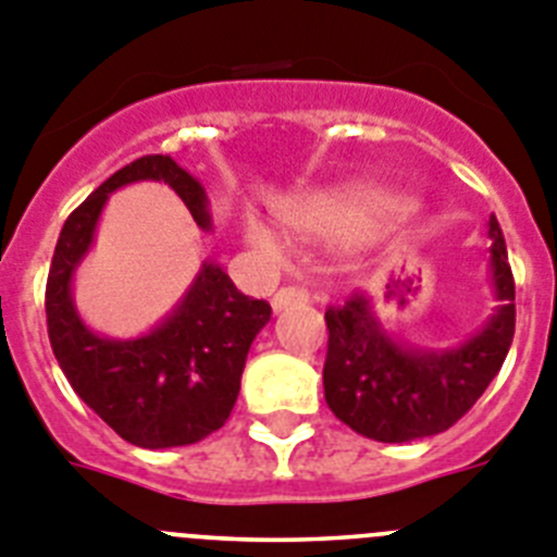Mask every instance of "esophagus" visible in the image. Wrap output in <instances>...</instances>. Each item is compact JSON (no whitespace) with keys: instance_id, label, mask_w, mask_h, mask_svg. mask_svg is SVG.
Segmentation results:
<instances>
[{"instance_id":"34e87169","label":"esophagus","mask_w":557,"mask_h":557,"mask_svg":"<svg viewBox=\"0 0 557 557\" xmlns=\"http://www.w3.org/2000/svg\"><path fill=\"white\" fill-rule=\"evenodd\" d=\"M309 293L304 287H282L278 293L273 295V309L275 312H284L287 307H295V304H307Z\"/></svg>"}]
</instances>
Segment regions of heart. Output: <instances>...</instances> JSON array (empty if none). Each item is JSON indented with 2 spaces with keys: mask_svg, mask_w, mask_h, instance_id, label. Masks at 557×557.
Instances as JSON below:
<instances>
[{
  "mask_svg": "<svg viewBox=\"0 0 557 557\" xmlns=\"http://www.w3.org/2000/svg\"><path fill=\"white\" fill-rule=\"evenodd\" d=\"M401 211L405 203L382 191H318L284 206L282 218L287 228L304 239H343L362 234L379 220L396 218ZM248 243L273 262H282L289 253L287 239L264 223L248 225Z\"/></svg>",
  "mask_w": 557,
  "mask_h": 557,
  "instance_id": "heart-1",
  "label": "heart"
}]
</instances>
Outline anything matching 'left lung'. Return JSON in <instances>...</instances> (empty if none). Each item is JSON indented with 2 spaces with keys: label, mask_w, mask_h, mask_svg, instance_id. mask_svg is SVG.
<instances>
[{
  "label": "left lung",
  "mask_w": 557,
  "mask_h": 557,
  "mask_svg": "<svg viewBox=\"0 0 557 557\" xmlns=\"http://www.w3.org/2000/svg\"><path fill=\"white\" fill-rule=\"evenodd\" d=\"M491 234V282L499 307L462 346L426 351L391 337L366 295L326 309L323 366L326 405L343 424L382 444H405L446 432L474 407L508 357L516 329V284L496 218Z\"/></svg>",
  "instance_id": "left-lung-1"
}]
</instances>
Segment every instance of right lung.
<instances>
[{
	"mask_svg": "<svg viewBox=\"0 0 557 557\" xmlns=\"http://www.w3.org/2000/svg\"><path fill=\"white\" fill-rule=\"evenodd\" d=\"M136 181H161L209 228L198 178L170 156H141L116 170L63 223L47 278V332L69 385L127 444L141 449L198 444L228 421L245 357L270 321V304L234 287L220 264L203 262L181 304L150 334H95L72 301V275L95 239L108 195Z\"/></svg>",
	"mask_w": 557,
	"mask_h": 557,
	"instance_id": "1",
	"label": "right lung"
}]
</instances>
